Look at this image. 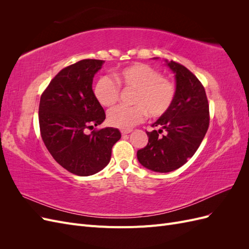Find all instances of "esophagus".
<instances>
[{"label": "esophagus", "instance_id": "34e87169", "mask_svg": "<svg viewBox=\"0 0 249 249\" xmlns=\"http://www.w3.org/2000/svg\"><path fill=\"white\" fill-rule=\"evenodd\" d=\"M130 133H131V130H123L122 131L123 135H126V134H130Z\"/></svg>", "mask_w": 249, "mask_h": 249}]
</instances>
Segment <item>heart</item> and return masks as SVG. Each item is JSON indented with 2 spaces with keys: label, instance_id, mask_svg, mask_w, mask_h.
I'll list each match as a JSON object with an SVG mask.
<instances>
[{
  "label": "heart",
  "instance_id": "obj_1",
  "mask_svg": "<svg viewBox=\"0 0 249 249\" xmlns=\"http://www.w3.org/2000/svg\"><path fill=\"white\" fill-rule=\"evenodd\" d=\"M114 77L119 86L134 91L131 96V104L134 106L111 109L108 113V123L112 126L130 130L142 122L145 113L153 118L165 115L175 102V84L147 64L130 65L117 71ZM118 85L109 77L100 78L93 88L96 101L104 107L113 106L119 97Z\"/></svg>",
  "mask_w": 249,
  "mask_h": 249
}]
</instances>
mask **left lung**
I'll use <instances>...</instances> for the list:
<instances>
[{"label": "left lung", "mask_w": 249, "mask_h": 249, "mask_svg": "<svg viewBox=\"0 0 249 249\" xmlns=\"http://www.w3.org/2000/svg\"><path fill=\"white\" fill-rule=\"evenodd\" d=\"M159 59V58H154ZM176 78V99L170 110L146 132L147 145L137 152L139 163L156 172H170L179 168L199 147L208 131L209 104L205 88L194 74L175 61L165 59ZM165 132L161 137L160 134Z\"/></svg>", "instance_id": "obj_1"}]
</instances>
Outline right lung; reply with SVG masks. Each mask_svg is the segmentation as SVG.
<instances>
[{
    "label": "right lung",
    "mask_w": 249,
    "mask_h": 249,
    "mask_svg": "<svg viewBox=\"0 0 249 249\" xmlns=\"http://www.w3.org/2000/svg\"><path fill=\"white\" fill-rule=\"evenodd\" d=\"M105 61L85 59L59 71L40 97L39 126L42 140L63 168L80 177L97 173L107 166L112 147L122 137L118 129L100 125L106 115L92 90L94 74Z\"/></svg>",
    "instance_id": "right-lung-1"
}]
</instances>
